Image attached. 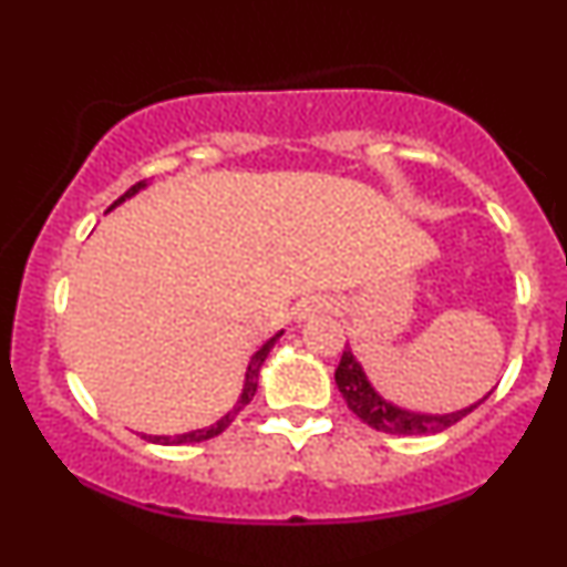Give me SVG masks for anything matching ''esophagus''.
Wrapping results in <instances>:
<instances>
[{"label": "esophagus", "mask_w": 567, "mask_h": 567, "mask_svg": "<svg viewBox=\"0 0 567 567\" xmlns=\"http://www.w3.org/2000/svg\"><path fill=\"white\" fill-rule=\"evenodd\" d=\"M328 309H330V303L324 301V298H309V301H303L298 317H315V315H322V311H328Z\"/></svg>", "instance_id": "1"}]
</instances>
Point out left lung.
<instances>
[{
	"label": "left lung",
	"instance_id": "left-lung-1",
	"mask_svg": "<svg viewBox=\"0 0 567 567\" xmlns=\"http://www.w3.org/2000/svg\"><path fill=\"white\" fill-rule=\"evenodd\" d=\"M336 383L338 392L343 394L347 405L351 413L357 415L360 421H365L368 426H373L375 432H386V434H434L442 432V429L458 424L464 415H470L474 408H464L458 413H447V415H424V413H410V410H402L386 402L383 396L370 386L365 373H362V365L354 360L349 347L343 349L341 362L336 368ZM487 400V396H485Z\"/></svg>",
	"mask_w": 567,
	"mask_h": 567
}]
</instances>
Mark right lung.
<instances>
[{
  "mask_svg": "<svg viewBox=\"0 0 567 567\" xmlns=\"http://www.w3.org/2000/svg\"><path fill=\"white\" fill-rule=\"evenodd\" d=\"M146 186V181H141V184H135V186H130L125 194H122L120 199L114 202V205H120L122 199H127V197H133L135 192H138V188H143ZM112 205V207H114ZM282 336V333H277L275 338H271V341H266L261 349L256 351V357H252L250 360V365H247V373H245V389H243V396H239L237 400V405H234L229 413L224 415V419L220 421H216V424L213 426H207V429H197V432H188V434H178V437H148L152 442H159V445H188V442H202V440H210V437H218L220 432H226V429H229V424L234 419H237L239 415V410H243L247 402L252 400V396H256V389H258V370H261V365H264V360H266V354H269L271 351V347H275V341L277 338Z\"/></svg>",
  "mask_w": 567,
  "mask_h": 567,
  "instance_id": "add662e5",
  "label": "right lung"
}]
</instances>
